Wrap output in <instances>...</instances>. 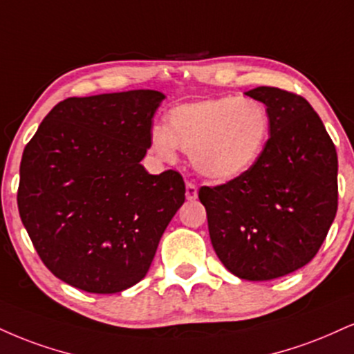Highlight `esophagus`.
Here are the masks:
<instances>
[{
    "instance_id": "1",
    "label": "esophagus",
    "mask_w": 354,
    "mask_h": 354,
    "mask_svg": "<svg viewBox=\"0 0 354 354\" xmlns=\"http://www.w3.org/2000/svg\"><path fill=\"white\" fill-rule=\"evenodd\" d=\"M198 198V186L194 183L186 181V199L193 201V199Z\"/></svg>"
}]
</instances>
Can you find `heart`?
Here are the masks:
<instances>
[{
	"mask_svg": "<svg viewBox=\"0 0 354 354\" xmlns=\"http://www.w3.org/2000/svg\"><path fill=\"white\" fill-rule=\"evenodd\" d=\"M270 115L262 102L221 95L181 104L166 115V127L150 131V148L161 160L174 161L178 148L211 181H231L249 171L266 150Z\"/></svg>",
	"mask_w": 354,
	"mask_h": 354,
	"instance_id": "heart-1",
	"label": "heart"
}]
</instances>
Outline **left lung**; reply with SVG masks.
I'll return each mask as SVG.
<instances>
[{
  "instance_id": "8db88e82",
  "label": "left lung",
  "mask_w": 354,
  "mask_h": 354,
  "mask_svg": "<svg viewBox=\"0 0 354 354\" xmlns=\"http://www.w3.org/2000/svg\"><path fill=\"white\" fill-rule=\"evenodd\" d=\"M245 95L270 115V138L249 171L203 186L212 247L231 274L272 280L317 255L338 209V156L312 105L297 93L257 87Z\"/></svg>"
}]
</instances>
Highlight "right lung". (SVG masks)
<instances>
[{"mask_svg": "<svg viewBox=\"0 0 354 354\" xmlns=\"http://www.w3.org/2000/svg\"><path fill=\"white\" fill-rule=\"evenodd\" d=\"M158 91L71 97L26 145L18 207L34 249L62 282L118 293L147 275L166 225L185 203L173 169L150 174Z\"/></svg>", "mask_w": 354, "mask_h": 354, "instance_id": "obj_1", "label": "right lung"}]
</instances>
